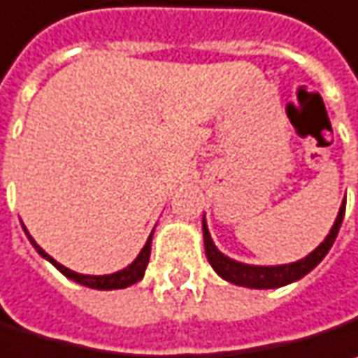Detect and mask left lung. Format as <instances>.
Returning <instances> with one entry per match:
<instances>
[{
	"mask_svg": "<svg viewBox=\"0 0 358 358\" xmlns=\"http://www.w3.org/2000/svg\"><path fill=\"white\" fill-rule=\"evenodd\" d=\"M345 203L338 209V215L334 220V225L331 227L329 236L324 238V241L310 252L306 258L292 262V264H282V266H252V264H241L236 259L227 258L224 256L215 243L209 236V229H207L206 220H203V243H206V256L211 264V268L220 274V276L231 282V284H238V286H245V288H258V290H268V288H280V286H286V284H292L296 280H300L302 276H306L310 270H314L322 258L329 254V250L332 248V243L336 240V234L341 229L343 224V217H345Z\"/></svg>",
	"mask_w": 358,
	"mask_h": 358,
	"instance_id": "left-lung-1",
	"label": "left lung"
}]
</instances>
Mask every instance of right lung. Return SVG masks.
Segmentation results:
<instances>
[{"mask_svg":"<svg viewBox=\"0 0 358 358\" xmlns=\"http://www.w3.org/2000/svg\"><path fill=\"white\" fill-rule=\"evenodd\" d=\"M24 231H26L27 240L31 241V245L36 248V252L45 258L52 266H56L60 272H62L64 276L70 278V280H74V282H78L82 286H88V288H96V290H118V288H127V286H131L134 282H138V280H143L145 276V270H147V264H149V258H151V241H152V234L149 236V240L145 243V248L141 250V254L134 258V262L131 266H127L124 270H120V272H115V274H106V276H86V274H78V272H72V270H68L66 266L62 264H58L56 259L52 258V256H48L44 250L36 243V240L29 236V231H27L26 227H24Z\"/></svg>","mask_w":358,"mask_h":358,"instance_id":"obj_1","label":"right lung"}]
</instances>
